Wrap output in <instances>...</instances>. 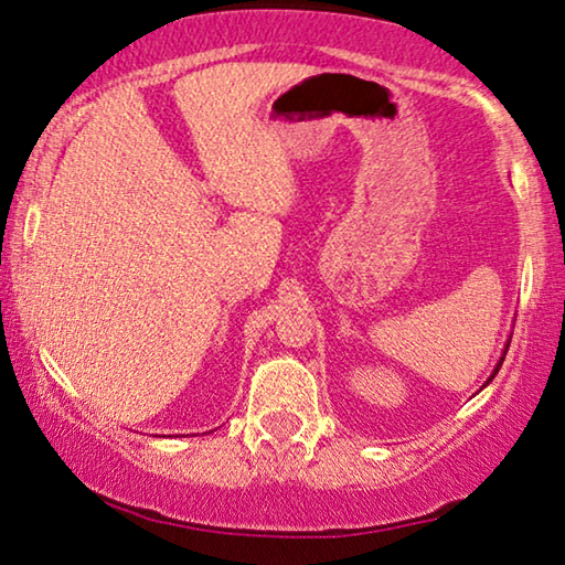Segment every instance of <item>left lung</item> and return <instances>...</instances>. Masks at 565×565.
Returning <instances> with one entry per match:
<instances>
[{
  "label": "left lung",
  "instance_id": "obj_1",
  "mask_svg": "<svg viewBox=\"0 0 565 565\" xmlns=\"http://www.w3.org/2000/svg\"><path fill=\"white\" fill-rule=\"evenodd\" d=\"M508 347H510V342H505V349H503V356H500V362L495 364V370H492V374H490V377H488V382H486V384H482V387H488V384L492 382V377H495V374H498V370H500V364H503V360H505V352H508Z\"/></svg>",
  "mask_w": 565,
  "mask_h": 565
}]
</instances>
